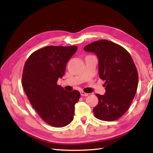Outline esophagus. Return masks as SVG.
Segmentation results:
<instances>
[{
	"mask_svg": "<svg viewBox=\"0 0 153 153\" xmlns=\"http://www.w3.org/2000/svg\"><path fill=\"white\" fill-rule=\"evenodd\" d=\"M80 93H81V95H82V97H87V96L89 95L88 93H87L84 92V91H81Z\"/></svg>",
	"mask_w": 153,
	"mask_h": 153,
	"instance_id": "obj_1",
	"label": "esophagus"
}]
</instances>
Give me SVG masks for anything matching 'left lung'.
<instances>
[{"mask_svg": "<svg viewBox=\"0 0 153 153\" xmlns=\"http://www.w3.org/2000/svg\"><path fill=\"white\" fill-rule=\"evenodd\" d=\"M87 52L99 58V76L105 80V95L96 94L99 103L94 115L103 121H114L130 106L137 91L138 72L130 54L112 41L102 39L87 45Z\"/></svg>", "mask_w": 153, "mask_h": 153, "instance_id": "obj_1", "label": "left lung"}]
</instances>
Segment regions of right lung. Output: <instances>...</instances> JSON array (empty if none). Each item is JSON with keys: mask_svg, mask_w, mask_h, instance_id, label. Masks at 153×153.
<instances>
[{"mask_svg": "<svg viewBox=\"0 0 153 153\" xmlns=\"http://www.w3.org/2000/svg\"><path fill=\"white\" fill-rule=\"evenodd\" d=\"M77 46H48L33 52L24 64L22 86L35 111L44 122L62 128L74 119L77 90L67 91L57 85Z\"/></svg>", "mask_w": 153, "mask_h": 153, "instance_id": "add662e5", "label": "right lung"}]
</instances>
